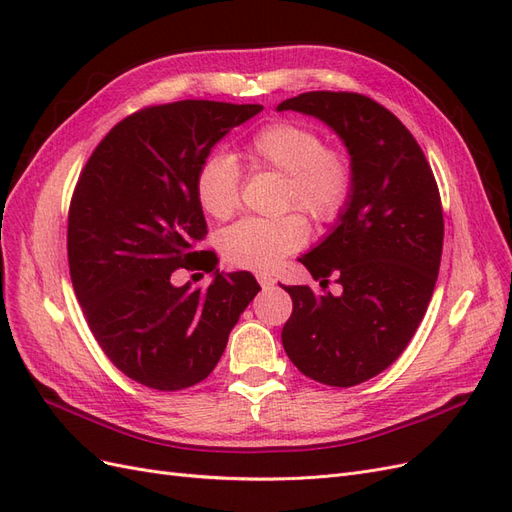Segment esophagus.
Returning <instances> with one entry per match:
<instances>
[{
  "label": "esophagus",
  "mask_w": 512,
  "mask_h": 512,
  "mask_svg": "<svg viewBox=\"0 0 512 512\" xmlns=\"http://www.w3.org/2000/svg\"><path fill=\"white\" fill-rule=\"evenodd\" d=\"M256 280H258V284H260L262 288H271V286L275 284L273 277L267 275V273H256Z\"/></svg>",
  "instance_id": "34e87169"
}]
</instances>
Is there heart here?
Masks as SVG:
<instances>
[{
	"label": "heart",
	"instance_id": "obj_1",
	"mask_svg": "<svg viewBox=\"0 0 512 512\" xmlns=\"http://www.w3.org/2000/svg\"><path fill=\"white\" fill-rule=\"evenodd\" d=\"M254 168L286 175L282 207H299L318 224L344 213L354 190L352 162L344 151L324 145L322 134L301 121L277 119L262 126L247 145ZM200 209L213 220H228L239 207L241 168L228 153L215 151L200 162L194 179ZM309 237L307 222L292 211L275 220L247 218L220 235L222 256L241 269L267 271L301 250Z\"/></svg>",
	"mask_w": 512,
	"mask_h": 512
}]
</instances>
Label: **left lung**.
Masks as SVG:
<instances>
[{"mask_svg":"<svg viewBox=\"0 0 512 512\" xmlns=\"http://www.w3.org/2000/svg\"><path fill=\"white\" fill-rule=\"evenodd\" d=\"M277 111L314 115L348 147L354 190L331 235L299 258L322 292L284 286L288 359L320 384L378 376L406 350L436 288L444 218L421 145L389 108L354 91H307ZM335 279L339 295L326 288Z\"/></svg>","mask_w":512,"mask_h":512,"instance_id":"obj_1","label":"left lung"}]
</instances>
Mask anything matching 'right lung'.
I'll return each mask as SVG.
<instances>
[{
    "label": "right lung",
    "mask_w": 512,
    "mask_h": 512,
    "mask_svg": "<svg viewBox=\"0 0 512 512\" xmlns=\"http://www.w3.org/2000/svg\"><path fill=\"white\" fill-rule=\"evenodd\" d=\"M260 111L213 100L145 106L102 138L76 181L68 211L76 299L111 363L149 389L203 382L260 290L247 271L215 273L205 290L170 282L213 256L196 247L207 237L194 192L200 162Z\"/></svg>",
    "instance_id": "obj_1"
}]
</instances>
